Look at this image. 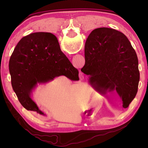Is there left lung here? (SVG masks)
<instances>
[{
  "mask_svg": "<svg viewBox=\"0 0 148 148\" xmlns=\"http://www.w3.org/2000/svg\"><path fill=\"white\" fill-rule=\"evenodd\" d=\"M84 57L81 71L89 76L94 88L115 92L123 108H127L137 93L140 79L137 56L127 37L109 28L93 30L86 39Z\"/></svg>",
  "mask_w": 148,
  "mask_h": 148,
  "instance_id": "obj_1",
  "label": "left lung"
}]
</instances>
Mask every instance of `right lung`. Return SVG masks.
Segmentation results:
<instances>
[{"label":"right lung","mask_w":148,"mask_h":148,"mask_svg":"<svg viewBox=\"0 0 148 148\" xmlns=\"http://www.w3.org/2000/svg\"><path fill=\"white\" fill-rule=\"evenodd\" d=\"M12 89L28 111L45 115L31 99L37 84L46 83L65 76L79 78L77 71L63 53L55 35L36 32L23 37L16 46L9 63Z\"/></svg>","instance_id":"add662e5"}]
</instances>
